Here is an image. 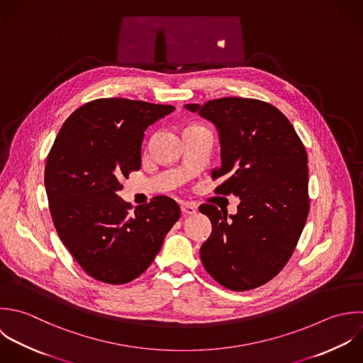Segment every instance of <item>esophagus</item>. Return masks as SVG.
<instances>
[{
  "label": "esophagus",
  "instance_id": "34e87169",
  "mask_svg": "<svg viewBox=\"0 0 363 363\" xmlns=\"http://www.w3.org/2000/svg\"><path fill=\"white\" fill-rule=\"evenodd\" d=\"M181 211L184 215H195L196 213V206L194 203H189V202H184L181 205Z\"/></svg>",
  "mask_w": 363,
  "mask_h": 363
}]
</instances>
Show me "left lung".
<instances>
[{
	"label": "left lung",
	"instance_id": "1",
	"mask_svg": "<svg viewBox=\"0 0 363 363\" xmlns=\"http://www.w3.org/2000/svg\"><path fill=\"white\" fill-rule=\"evenodd\" d=\"M185 108L219 131L222 165L212 178L225 181L215 192L240 198L236 215L212 203L199 206L212 222L202 264L223 287L253 290L283 270L304 229L310 211L306 147L289 118L262 100L223 97Z\"/></svg>",
	"mask_w": 363,
	"mask_h": 363
}]
</instances>
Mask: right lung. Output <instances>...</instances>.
Returning <instances> with one entry per match:
<instances>
[{
    "instance_id": "add662e5",
    "label": "right lung",
    "mask_w": 363,
    "mask_h": 363,
    "mask_svg": "<svg viewBox=\"0 0 363 363\" xmlns=\"http://www.w3.org/2000/svg\"><path fill=\"white\" fill-rule=\"evenodd\" d=\"M174 110L121 97L89 101L63 123L48 154L53 225L73 259L99 281L125 284L141 276L181 216L168 196L131 211L117 195L120 179L141 167L144 131Z\"/></svg>"
}]
</instances>
